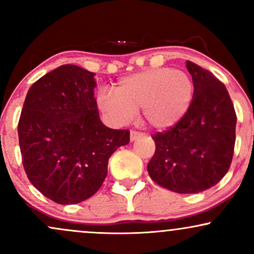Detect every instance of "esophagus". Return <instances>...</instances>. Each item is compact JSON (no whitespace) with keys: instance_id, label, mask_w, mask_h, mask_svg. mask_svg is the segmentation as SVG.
<instances>
[{"instance_id":"1","label":"esophagus","mask_w":254,"mask_h":254,"mask_svg":"<svg viewBox=\"0 0 254 254\" xmlns=\"http://www.w3.org/2000/svg\"><path fill=\"white\" fill-rule=\"evenodd\" d=\"M143 136V133L141 132V131H137V130H131L130 132V139L131 141H135V139L139 138V137Z\"/></svg>"}]
</instances>
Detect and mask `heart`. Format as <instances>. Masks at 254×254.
Here are the masks:
<instances>
[{
    "label": "heart",
    "mask_w": 254,
    "mask_h": 254,
    "mask_svg": "<svg viewBox=\"0 0 254 254\" xmlns=\"http://www.w3.org/2000/svg\"><path fill=\"white\" fill-rule=\"evenodd\" d=\"M113 93H100L98 104L117 123H127L142 109L145 123L162 130L173 127L188 112L193 83L186 72L157 68L122 78Z\"/></svg>",
    "instance_id": "heart-1"
}]
</instances>
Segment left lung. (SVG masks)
I'll use <instances>...</instances> for the list:
<instances>
[{"instance_id": "1", "label": "left lung", "mask_w": 254, "mask_h": 254, "mask_svg": "<svg viewBox=\"0 0 254 254\" xmlns=\"http://www.w3.org/2000/svg\"><path fill=\"white\" fill-rule=\"evenodd\" d=\"M193 97L185 116L151 136L155 153L147 166L157 185L178 193L212 188L227 173L235 145L237 113L226 86L188 61Z\"/></svg>"}]
</instances>
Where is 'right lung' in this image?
<instances>
[{
	"instance_id": "1",
	"label": "right lung",
	"mask_w": 254,
	"mask_h": 254,
	"mask_svg": "<svg viewBox=\"0 0 254 254\" xmlns=\"http://www.w3.org/2000/svg\"><path fill=\"white\" fill-rule=\"evenodd\" d=\"M95 86L94 72L65 64L26 95L17 124L22 165L34 188L58 204L92 197L107 176L110 156L130 142L129 130L101 123Z\"/></svg>"
}]
</instances>
